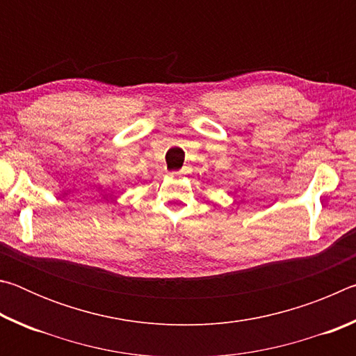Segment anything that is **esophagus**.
Segmentation results:
<instances>
[{"label":"esophagus","instance_id":"34e87169","mask_svg":"<svg viewBox=\"0 0 356 356\" xmlns=\"http://www.w3.org/2000/svg\"><path fill=\"white\" fill-rule=\"evenodd\" d=\"M184 174H186V168H184V170H180V171H177V172H172V176H174V177H182Z\"/></svg>","mask_w":356,"mask_h":356}]
</instances>
